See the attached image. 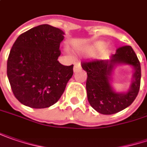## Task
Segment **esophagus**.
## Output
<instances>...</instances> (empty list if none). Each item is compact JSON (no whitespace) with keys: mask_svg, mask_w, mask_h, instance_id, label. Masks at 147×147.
<instances>
[{"mask_svg":"<svg viewBox=\"0 0 147 147\" xmlns=\"http://www.w3.org/2000/svg\"><path fill=\"white\" fill-rule=\"evenodd\" d=\"M81 69V64L80 63H74V72H77L78 70Z\"/></svg>","mask_w":147,"mask_h":147,"instance_id":"34e87169","label":"esophagus"}]
</instances>
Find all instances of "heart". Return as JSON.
Returning <instances> with one entry per match:
<instances>
[{"label": "heart", "mask_w": 147, "mask_h": 147, "mask_svg": "<svg viewBox=\"0 0 147 147\" xmlns=\"http://www.w3.org/2000/svg\"><path fill=\"white\" fill-rule=\"evenodd\" d=\"M104 45V43H102V42H98V43H97L94 46H92L91 48H88L87 49V51L88 52H93L96 49H98L101 48L102 46H103Z\"/></svg>", "instance_id": "1"}]
</instances>
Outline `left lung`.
Segmentation results:
<instances>
[{"mask_svg":"<svg viewBox=\"0 0 147 147\" xmlns=\"http://www.w3.org/2000/svg\"><path fill=\"white\" fill-rule=\"evenodd\" d=\"M118 65H129L134 69L129 90L116 92L111 84L113 70ZM87 72L86 89L88 100L98 113L111 115L129 107L136 99L141 84V64L131 46L117 49L109 60H93L82 63Z\"/></svg>","mask_w":147,"mask_h":147,"instance_id":"8db88e82","label":"left lung"}]
</instances>
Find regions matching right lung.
<instances>
[{"label":"right lung","mask_w":147,"mask_h":147,"mask_svg":"<svg viewBox=\"0 0 147 147\" xmlns=\"http://www.w3.org/2000/svg\"><path fill=\"white\" fill-rule=\"evenodd\" d=\"M64 32L40 25L21 34L15 41L7 60V77L20 102L32 108L56 103L72 78L74 65L58 61Z\"/></svg>","instance_id":"add662e5"}]
</instances>
